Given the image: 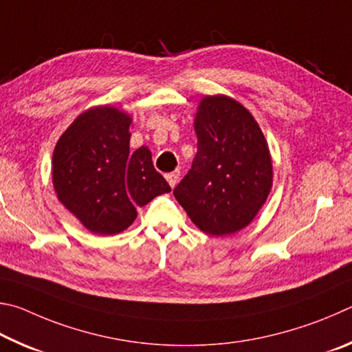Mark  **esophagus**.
I'll list each match as a JSON object with an SVG mask.
<instances>
[{
    "mask_svg": "<svg viewBox=\"0 0 352 352\" xmlns=\"http://www.w3.org/2000/svg\"><path fill=\"white\" fill-rule=\"evenodd\" d=\"M179 176H181V171H179V170H176V171H173V173H168V175H166V181H168L171 188L176 187L177 181H179Z\"/></svg>",
    "mask_w": 352,
    "mask_h": 352,
    "instance_id": "obj_1",
    "label": "esophagus"
}]
</instances>
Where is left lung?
Here are the masks:
<instances>
[{"instance_id":"1","label":"left lung","mask_w":352,"mask_h":352,"mask_svg":"<svg viewBox=\"0 0 352 352\" xmlns=\"http://www.w3.org/2000/svg\"><path fill=\"white\" fill-rule=\"evenodd\" d=\"M192 168L175 198L199 230L226 236L248 227L274 182L266 138L248 108L229 96H206L195 116Z\"/></svg>"}]
</instances>
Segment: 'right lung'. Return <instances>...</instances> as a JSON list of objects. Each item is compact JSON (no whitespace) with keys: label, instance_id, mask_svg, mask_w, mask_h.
<instances>
[{"label":"right lung","instance_id":"obj_1","mask_svg":"<svg viewBox=\"0 0 352 352\" xmlns=\"http://www.w3.org/2000/svg\"><path fill=\"white\" fill-rule=\"evenodd\" d=\"M131 116L103 104L83 111L60 135L52 156L58 201L94 235L128 229L146 206L171 187L154 170L151 151L129 153Z\"/></svg>","mask_w":352,"mask_h":352}]
</instances>
